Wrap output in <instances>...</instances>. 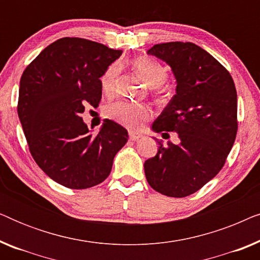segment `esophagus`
<instances>
[{
    "label": "esophagus",
    "mask_w": 260,
    "mask_h": 260,
    "mask_svg": "<svg viewBox=\"0 0 260 260\" xmlns=\"http://www.w3.org/2000/svg\"><path fill=\"white\" fill-rule=\"evenodd\" d=\"M129 137H130L131 141H137L142 137V135L136 134V133H129Z\"/></svg>",
    "instance_id": "obj_1"
}]
</instances>
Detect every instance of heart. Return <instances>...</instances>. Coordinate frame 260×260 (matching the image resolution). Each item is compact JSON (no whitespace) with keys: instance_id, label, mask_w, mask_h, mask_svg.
I'll use <instances>...</instances> for the list:
<instances>
[{"instance_id":"b5f03b06","label":"heart","mask_w":260,"mask_h":260,"mask_svg":"<svg viewBox=\"0 0 260 260\" xmlns=\"http://www.w3.org/2000/svg\"><path fill=\"white\" fill-rule=\"evenodd\" d=\"M134 69L140 74L142 79L147 83L152 90L161 92L162 85L167 81L168 72L161 62L149 58V56H140L133 61ZM120 67L118 63H112L108 67L101 78L102 90L106 95H112L116 90L117 78H118ZM105 115L110 119L122 124L129 129L137 130L142 124L151 118L152 111L147 105L135 104L124 101H117L109 104L105 108Z\"/></svg>"}]
</instances>
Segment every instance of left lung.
I'll list each match as a JSON object with an SVG mask.
<instances>
[{
	"instance_id": "left-lung-1",
	"label": "left lung",
	"mask_w": 260,
	"mask_h": 260,
	"mask_svg": "<svg viewBox=\"0 0 260 260\" xmlns=\"http://www.w3.org/2000/svg\"><path fill=\"white\" fill-rule=\"evenodd\" d=\"M172 67L176 94L152 124L163 137L177 133L181 143H158L144 163L148 183L170 198L201 189L227 159L238 131V102L229 71L193 42H166L148 51Z\"/></svg>"
}]
</instances>
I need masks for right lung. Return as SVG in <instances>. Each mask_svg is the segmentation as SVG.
Returning a JSON list of instances; mask_svg holds the SVG:
<instances>
[{
  "instance_id": "add662e5",
  "label": "right lung",
  "mask_w": 260,
  "mask_h": 260,
  "mask_svg": "<svg viewBox=\"0 0 260 260\" xmlns=\"http://www.w3.org/2000/svg\"><path fill=\"white\" fill-rule=\"evenodd\" d=\"M122 51L81 38L47 46L23 71L17 115L34 161L55 182L71 189L102 183L127 131L106 120L97 135L80 115L98 108L101 78Z\"/></svg>"
}]
</instances>
